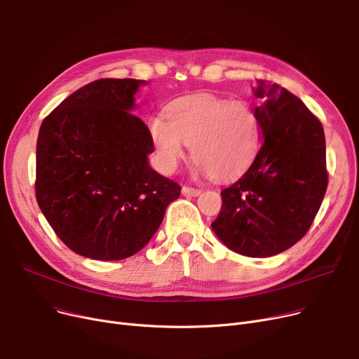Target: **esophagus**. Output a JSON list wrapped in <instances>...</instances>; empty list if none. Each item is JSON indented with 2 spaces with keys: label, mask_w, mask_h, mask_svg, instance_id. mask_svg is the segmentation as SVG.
<instances>
[{
  "label": "esophagus",
  "mask_w": 359,
  "mask_h": 359,
  "mask_svg": "<svg viewBox=\"0 0 359 359\" xmlns=\"http://www.w3.org/2000/svg\"><path fill=\"white\" fill-rule=\"evenodd\" d=\"M202 190L196 189V187H189V186H183L182 187V194L184 196H199Z\"/></svg>",
  "instance_id": "obj_1"
}]
</instances>
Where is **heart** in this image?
I'll use <instances>...</instances> for the list:
<instances>
[{"mask_svg":"<svg viewBox=\"0 0 359 359\" xmlns=\"http://www.w3.org/2000/svg\"><path fill=\"white\" fill-rule=\"evenodd\" d=\"M150 135L161 169L172 173L192 146L198 169L215 180L243 176L255 160L261 130L248 102L196 95L176 101L150 119Z\"/></svg>","mask_w":359,"mask_h":359,"instance_id":"obj_1","label":"heart"}]
</instances>
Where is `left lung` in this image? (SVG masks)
<instances>
[{"label": "left lung", "instance_id": "left-lung-1", "mask_svg": "<svg viewBox=\"0 0 359 359\" xmlns=\"http://www.w3.org/2000/svg\"><path fill=\"white\" fill-rule=\"evenodd\" d=\"M261 147L250 169L221 192L212 229L232 251L271 257L306 235L327 187L325 133L316 115L277 83L257 81Z\"/></svg>", "mask_w": 359, "mask_h": 359}]
</instances>
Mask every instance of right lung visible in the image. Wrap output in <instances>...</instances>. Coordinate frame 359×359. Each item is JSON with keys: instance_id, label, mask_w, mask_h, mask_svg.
<instances>
[{"instance_id": "right-lung-1", "label": "right lung", "mask_w": 359, "mask_h": 359, "mask_svg": "<svg viewBox=\"0 0 359 359\" xmlns=\"http://www.w3.org/2000/svg\"><path fill=\"white\" fill-rule=\"evenodd\" d=\"M142 83L93 81L41 123L36 199L63 244L79 255L105 261L134 255L180 195L176 182L150 167V130L131 114Z\"/></svg>"}]
</instances>
